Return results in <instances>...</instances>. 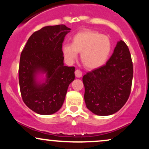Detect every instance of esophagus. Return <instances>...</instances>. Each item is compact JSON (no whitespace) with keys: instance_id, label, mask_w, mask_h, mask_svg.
Returning a JSON list of instances; mask_svg holds the SVG:
<instances>
[{"instance_id":"esophagus-1","label":"esophagus","mask_w":149,"mask_h":149,"mask_svg":"<svg viewBox=\"0 0 149 149\" xmlns=\"http://www.w3.org/2000/svg\"><path fill=\"white\" fill-rule=\"evenodd\" d=\"M75 75H76V78H80V77H82L83 73H82V72L80 71V70L77 69L76 70V71H75Z\"/></svg>"}]
</instances>
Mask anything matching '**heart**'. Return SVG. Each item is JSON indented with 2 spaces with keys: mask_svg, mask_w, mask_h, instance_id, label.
Masks as SVG:
<instances>
[{
  "mask_svg": "<svg viewBox=\"0 0 149 149\" xmlns=\"http://www.w3.org/2000/svg\"><path fill=\"white\" fill-rule=\"evenodd\" d=\"M63 55L70 64L77 59L80 52V59L88 69H96L107 62L112 49L110 38L97 31L83 29L75 33L72 43L63 44Z\"/></svg>",
  "mask_w": 149,
  "mask_h": 149,
  "instance_id": "b5f03b06",
  "label": "heart"
}]
</instances>
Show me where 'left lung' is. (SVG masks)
<instances>
[{
    "label": "left lung",
    "instance_id": "left-lung-1",
    "mask_svg": "<svg viewBox=\"0 0 149 149\" xmlns=\"http://www.w3.org/2000/svg\"><path fill=\"white\" fill-rule=\"evenodd\" d=\"M133 65L129 48L123 40L104 66L83 77L86 107L97 116H109L126 103L131 91Z\"/></svg>",
    "mask_w": 149,
    "mask_h": 149
}]
</instances>
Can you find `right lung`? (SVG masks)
I'll list each match as a JSON object with an SVG mask.
<instances>
[{
	"instance_id": "right-lung-1",
	"label": "right lung",
	"mask_w": 149,
	"mask_h": 149,
	"mask_svg": "<svg viewBox=\"0 0 149 149\" xmlns=\"http://www.w3.org/2000/svg\"><path fill=\"white\" fill-rule=\"evenodd\" d=\"M70 30L64 24L43 27L31 36L21 53L19 83L22 100L38 114L58 111L75 79V67L64 66L61 49Z\"/></svg>"
}]
</instances>
